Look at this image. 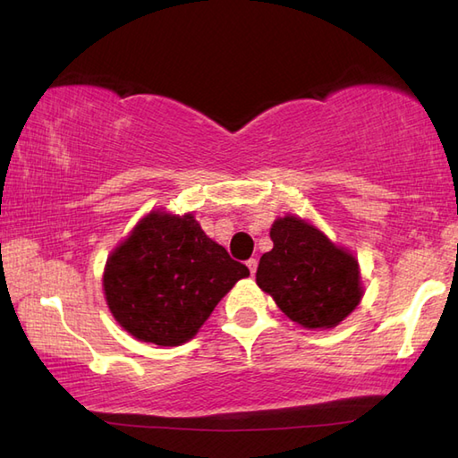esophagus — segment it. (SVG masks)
<instances>
[{
  "instance_id": "1",
  "label": "esophagus",
  "mask_w": 458,
  "mask_h": 458,
  "mask_svg": "<svg viewBox=\"0 0 458 458\" xmlns=\"http://www.w3.org/2000/svg\"><path fill=\"white\" fill-rule=\"evenodd\" d=\"M246 266H248V269H250V274H251V276H256V269H258V259H254V258L248 259V261H246Z\"/></svg>"
}]
</instances>
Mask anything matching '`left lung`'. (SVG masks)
Wrapping results in <instances>:
<instances>
[{"instance_id":"8db88e82","label":"left lung","mask_w":458,"mask_h":458,"mask_svg":"<svg viewBox=\"0 0 458 458\" xmlns=\"http://www.w3.org/2000/svg\"><path fill=\"white\" fill-rule=\"evenodd\" d=\"M274 250L259 258L256 281L277 307L305 328H333L358 307V259L295 216L271 226Z\"/></svg>"}]
</instances>
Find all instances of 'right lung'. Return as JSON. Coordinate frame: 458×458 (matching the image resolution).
I'll use <instances>...</instances> for the list:
<instances>
[{"instance_id":"right-lung-1","label":"right lung","mask_w":458,"mask_h":458,"mask_svg":"<svg viewBox=\"0 0 458 458\" xmlns=\"http://www.w3.org/2000/svg\"><path fill=\"white\" fill-rule=\"evenodd\" d=\"M248 276L250 269L204 234L192 214L149 212L106 261L104 295L131 336L179 346Z\"/></svg>"}]
</instances>
